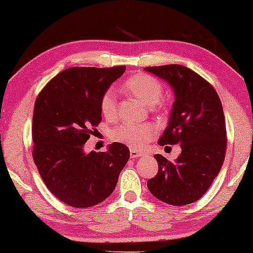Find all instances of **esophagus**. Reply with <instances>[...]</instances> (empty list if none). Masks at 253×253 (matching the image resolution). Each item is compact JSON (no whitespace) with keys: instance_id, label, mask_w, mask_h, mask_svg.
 <instances>
[{"instance_id":"34e87169","label":"esophagus","mask_w":253,"mask_h":253,"mask_svg":"<svg viewBox=\"0 0 253 253\" xmlns=\"http://www.w3.org/2000/svg\"><path fill=\"white\" fill-rule=\"evenodd\" d=\"M130 157H131V159H136V158L143 157V153H140V152H138L136 150H131L130 151Z\"/></svg>"}]
</instances>
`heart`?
<instances>
[{
	"mask_svg": "<svg viewBox=\"0 0 253 253\" xmlns=\"http://www.w3.org/2000/svg\"><path fill=\"white\" fill-rule=\"evenodd\" d=\"M122 88L147 107H152L160 101L164 95L161 83L154 77L144 74L131 76L123 83ZM100 110L107 120H114L117 113V95L114 89H107L100 100ZM157 134V130L150 124L123 123L112 131V138L127 145L134 150H141Z\"/></svg>",
	"mask_w": 253,
	"mask_h": 253,
	"instance_id": "1",
	"label": "heart"
}]
</instances>
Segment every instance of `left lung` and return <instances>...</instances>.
<instances>
[{
  "label": "left lung",
  "mask_w": 253,
  "mask_h": 253,
  "mask_svg": "<svg viewBox=\"0 0 253 253\" xmlns=\"http://www.w3.org/2000/svg\"><path fill=\"white\" fill-rule=\"evenodd\" d=\"M145 70L165 79L175 93L168 126L158 143L182 148L175 162L154 155L159 170L147 188L169 205H188L205 195L223 165L227 133L222 105L213 86L191 69L168 64Z\"/></svg>",
  "instance_id": "8db88e82"
}]
</instances>
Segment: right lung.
<instances>
[{
	"mask_svg": "<svg viewBox=\"0 0 253 253\" xmlns=\"http://www.w3.org/2000/svg\"><path fill=\"white\" fill-rule=\"evenodd\" d=\"M126 69H67L48 82L34 103V164L48 190L69 206L86 209L108 198L129 160V148L121 143L106 152L84 151L101 121L102 94Z\"/></svg>",
	"mask_w": 253,
	"mask_h": 253,
	"instance_id": "right-lung-1",
	"label": "right lung"
}]
</instances>
